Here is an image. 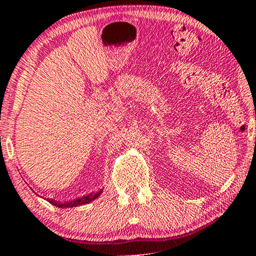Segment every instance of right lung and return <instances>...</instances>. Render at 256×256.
Listing matches in <instances>:
<instances>
[{"instance_id": "add662e5", "label": "right lung", "mask_w": 256, "mask_h": 256, "mask_svg": "<svg viewBox=\"0 0 256 256\" xmlns=\"http://www.w3.org/2000/svg\"><path fill=\"white\" fill-rule=\"evenodd\" d=\"M102 192L103 190L100 189V192H97L89 194V195L82 196V197H80V198H76V200H70V202H64V203H61V202H56L53 200H48L52 205H56V206H58V208H75V206H80V205L87 204V203H89V202H92L94 200H96L97 197L102 194Z\"/></svg>"}]
</instances>
